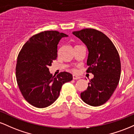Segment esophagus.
<instances>
[{"label": "esophagus", "instance_id": "1", "mask_svg": "<svg viewBox=\"0 0 134 134\" xmlns=\"http://www.w3.org/2000/svg\"><path fill=\"white\" fill-rule=\"evenodd\" d=\"M72 77H73V79H74V80L79 79L80 78H81L80 77L77 76H76V75H73V76H72Z\"/></svg>", "mask_w": 134, "mask_h": 134}]
</instances>
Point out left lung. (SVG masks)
<instances>
[{
    "label": "left lung",
    "mask_w": 134,
    "mask_h": 134,
    "mask_svg": "<svg viewBox=\"0 0 134 134\" xmlns=\"http://www.w3.org/2000/svg\"><path fill=\"white\" fill-rule=\"evenodd\" d=\"M88 50L87 72L94 77L81 93L84 102L93 107L105 103L114 93L120 78V57L112 41L102 32L91 28L72 32Z\"/></svg>",
    "instance_id": "obj_1"
}]
</instances>
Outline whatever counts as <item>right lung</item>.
I'll return each mask as SVG.
<instances>
[{"label":"right lung","instance_id":"right-lung-1","mask_svg":"<svg viewBox=\"0 0 134 134\" xmlns=\"http://www.w3.org/2000/svg\"><path fill=\"white\" fill-rule=\"evenodd\" d=\"M67 35L57 31H45L31 37L18 55L16 80L24 99L36 108H43L57 100L64 83L72 80L67 72L53 76L49 66L57 57V45Z\"/></svg>","mask_w":134,"mask_h":134}]
</instances>
